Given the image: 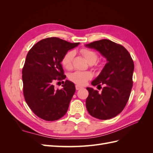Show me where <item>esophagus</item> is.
<instances>
[{
  "label": "esophagus",
  "mask_w": 153,
  "mask_h": 153,
  "mask_svg": "<svg viewBox=\"0 0 153 153\" xmlns=\"http://www.w3.org/2000/svg\"><path fill=\"white\" fill-rule=\"evenodd\" d=\"M82 88V87H80V86H79L78 85H75V89H76V90H79V89H80Z\"/></svg>",
  "instance_id": "obj_1"
}]
</instances>
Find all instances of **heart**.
Returning <instances> with one entry per match:
<instances>
[{"instance_id": "1", "label": "heart", "mask_w": 153, "mask_h": 153, "mask_svg": "<svg viewBox=\"0 0 153 153\" xmlns=\"http://www.w3.org/2000/svg\"><path fill=\"white\" fill-rule=\"evenodd\" d=\"M80 53L86 61L91 64H92L96 69H100L101 64L99 62H96L98 59V54L93 50L88 48H82ZM75 52L73 50L68 51L62 59L61 64L62 66L67 70H71L73 68V62ZM92 78V74L90 71H75L69 75V80L75 84L79 85H84L87 82Z\"/></svg>"}]
</instances>
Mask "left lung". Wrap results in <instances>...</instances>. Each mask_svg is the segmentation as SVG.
Here are the masks:
<instances>
[{
    "label": "left lung",
    "mask_w": 153,
    "mask_h": 153,
    "mask_svg": "<svg viewBox=\"0 0 153 153\" xmlns=\"http://www.w3.org/2000/svg\"><path fill=\"white\" fill-rule=\"evenodd\" d=\"M86 47L99 51L107 59L100 75L91 83L94 86L104 85L101 93L92 88H87L89 92L85 101L87 110L97 119L113 118L123 110L130 96L133 61L123 46L109 39L96 41Z\"/></svg>",
    "instance_id": "left-lung-1"
}]
</instances>
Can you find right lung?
Returning a JSON list of instances; mask_svg holds the SVG:
<instances>
[{
    "mask_svg": "<svg viewBox=\"0 0 153 153\" xmlns=\"http://www.w3.org/2000/svg\"><path fill=\"white\" fill-rule=\"evenodd\" d=\"M78 45L52 37L38 41L27 53L22 69L23 92L27 104L38 117L53 121L67 112L75 84L66 80L62 89H55L53 84L66 78L62 59Z\"/></svg>",
    "mask_w": 153,
    "mask_h": 153,
    "instance_id": "obj_1",
    "label": "right lung"
}]
</instances>
